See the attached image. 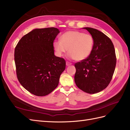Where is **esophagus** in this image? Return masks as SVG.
Returning <instances> with one entry per match:
<instances>
[{"label": "esophagus", "mask_w": 130, "mask_h": 130, "mask_svg": "<svg viewBox=\"0 0 130 130\" xmlns=\"http://www.w3.org/2000/svg\"><path fill=\"white\" fill-rule=\"evenodd\" d=\"M71 64H72V63L69 62V61H66V65L67 66H70V65H71Z\"/></svg>", "instance_id": "1"}]
</instances>
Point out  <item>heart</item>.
<instances>
[{"instance_id":"obj_1","label":"heart","mask_w":130,"mask_h":130,"mask_svg":"<svg viewBox=\"0 0 130 130\" xmlns=\"http://www.w3.org/2000/svg\"><path fill=\"white\" fill-rule=\"evenodd\" d=\"M94 39L90 34L78 30H69L61 36L60 40L54 42V47L58 56L69 52V56L76 61L88 57L92 51Z\"/></svg>"}]
</instances>
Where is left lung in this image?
<instances>
[{
	"label": "left lung",
	"instance_id": "obj_1",
	"mask_svg": "<svg viewBox=\"0 0 130 130\" xmlns=\"http://www.w3.org/2000/svg\"><path fill=\"white\" fill-rule=\"evenodd\" d=\"M94 39L93 50L86 59L75 63L76 86L86 93L93 94L108 86L115 71L117 57L110 38L100 30L85 27Z\"/></svg>",
	"mask_w": 130,
	"mask_h": 130
}]
</instances>
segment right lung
<instances>
[{"label": "right lung", "instance_id": "add662e5", "mask_svg": "<svg viewBox=\"0 0 130 130\" xmlns=\"http://www.w3.org/2000/svg\"><path fill=\"white\" fill-rule=\"evenodd\" d=\"M54 27L35 29L24 35L15 48L16 72L21 85L31 93L44 96L57 87L66 68L64 58L54 55Z\"/></svg>", "mask_w": 130, "mask_h": 130}]
</instances>
